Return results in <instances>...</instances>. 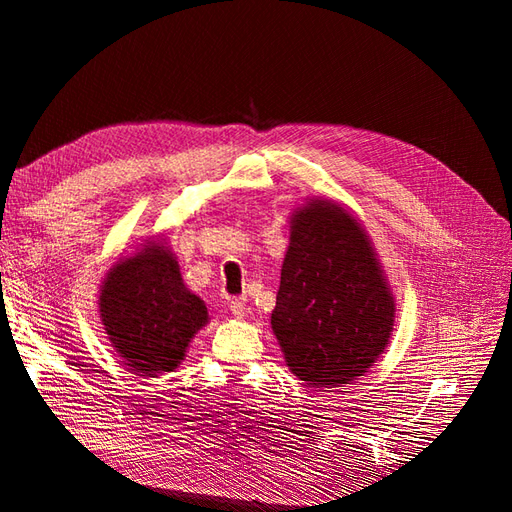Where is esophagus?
Wrapping results in <instances>:
<instances>
[{
  "label": "esophagus",
  "instance_id": "34e87169",
  "mask_svg": "<svg viewBox=\"0 0 512 512\" xmlns=\"http://www.w3.org/2000/svg\"><path fill=\"white\" fill-rule=\"evenodd\" d=\"M230 312L235 318L245 316V299H230Z\"/></svg>",
  "mask_w": 512,
  "mask_h": 512
}]
</instances>
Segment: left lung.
<instances>
[{
	"instance_id": "1",
	"label": "left lung",
	"mask_w": 512,
	"mask_h": 512,
	"mask_svg": "<svg viewBox=\"0 0 512 512\" xmlns=\"http://www.w3.org/2000/svg\"><path fill=\"white\" fill-rule=\"evenodd\" d=\"M288 230L273 335L288 369L307 386L350 384L391 342V284L365 226L337 200H301Z\"/></svg>"
}]
</instances>
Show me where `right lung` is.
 I'll use <instances>...</instances> for the list:
<instances>
[{
	"mask_svg": "<svg viewBox=\"0 0 512 512\" xmlns=\"http://www.w3.org/2000/svg\"><path fill=\"white\" fill-rule=\"evenodd\" d=\"M98 314L117 356L149 378L175 371L211 320L205 301L185 286L177 254L164 237H147L108 267Z\"/></svg>",
	"mask_w": 512,
	"mask_h": 512,
	"instance_id": "obj_1",
	"label": "right lung"
}]
</instances>
